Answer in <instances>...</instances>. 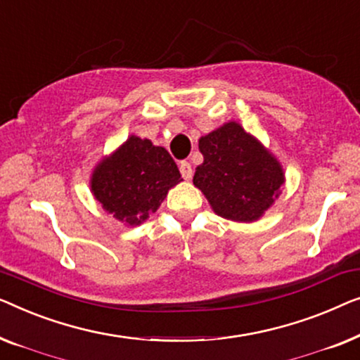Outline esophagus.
<instances>
[{"mask_svg":"<svg viewBox=\"0 0 360 360\" xmlns=\"http://www.w3.org/2000/svg\"><path fill=\"white\" fill-rule=\"evenodd\" d=\"M179 171H181L182 178H184L186 181H189L192 178V166H191V163H187V161H181Z\"/></svg>","mask_w":360,"mask_h":360,"instance_id":"obj_1","label":"esophagus"}]
</instances>
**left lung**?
Returning a JSON list of instances; mask_svg holds the SVG:
<instances>
[{"label": "left lung", "instance_id": "8db88e82", "mask_svg": "<svg viewBox=\"0 0 360 360\" xmlns=\"http://www.w3.org/2000/svg\"><path fill=\"white\" fill-rule=\"evenodd\" d=\"M204 163L195 168L194 186L221 219L251 224L274 205L285 184L281 161L241 124L230 120L200 136Z\"/></svg>", "mask_w": 360, "mask_h": 360}]
</instances>
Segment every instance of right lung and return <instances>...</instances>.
I'll return each instance as SVG.
<instances>
[{
    "instance_id": "add662e5",
    "label": "right lung",
    "mask_w": 360,
    "mask_h": 360,
    "mask_svg": "<svg viewBox=\"0 0 360 360\" xmlns=\"http://www.w3.org/2000/svg\"><path fill=\"white\" fill-rule=\"evenodd\" d=\"M181 173L163 146L130 135L96 165L89 187L108 214L125 226H136L160 209Z\"/></svg>"
}]
</instances>
